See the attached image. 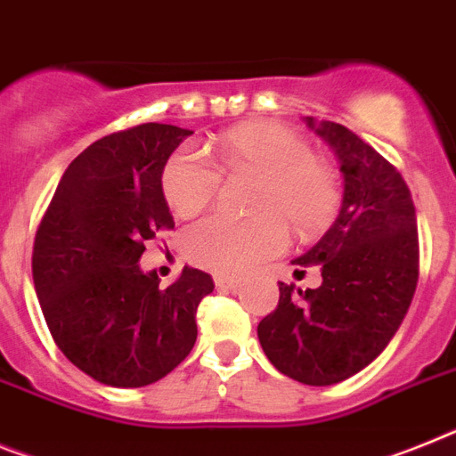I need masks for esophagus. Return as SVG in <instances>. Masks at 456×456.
<instances>
[{"instance_id":"obj_1","label":"esophagus","mask_w":456,"mask_h":456,"mask_svg":"<svg viewBox=\"0 0 456 456\" xmlns=\"http://www.w3.org/2000/svg\"><path fill=\"white\" fill-rule=\"evenodd\" d=\"M214 283H216V288H221V290H235L237 286H240V279H235V276H224V274H216L214 276Z\"/></svg>"}]
</instances>
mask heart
<instances>
[{
    "label": "heart",
    "mask_w": 456,
    "mask_h": 456,
    "mask_svg": "<svg viewBox=\"0 0 456 456\" xmlns=\"http://www.w3.org/2000/svg\"><path fill=\"white\" fill-rule=\"evenodd\" d=\"M228 175H254L260 186L254 198L258 216L235 219L214 214L191 225L184 254L191 263L216 274H244L281 254L286 223L297 237H316L339 212V180L328 163L314 157L305 138L286 126L254 122L231 128L214 142ZM221 170L202 151L180 147L163 166V196L182 216H196L216 198Z\"/></svg>",
    "instance_id": "heart-1"
}]
</instances>
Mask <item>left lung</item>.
I'll return each instance as SVG.
<instances>
[{
  "instance_id": "obj_1",
  "label": "left lung",
  "mask_w": 456,
  "mask_h": 456,
  "mask_svg": "<svg viewBox=\"0 0 456 456\" xmlns=\"http://www.w3.org/2000/svg\"><path fill=\"white\" fill-rule=\"evenodd\" d=\"M306 124L339 159L344 200L321 242L293 260L299 270L316 265L322 283H279L258 339L283 376L321 387L355 376L390 344L418 286L419 247L402 173L350 128L314 117Z\"/></svg>"
}]
</instances>
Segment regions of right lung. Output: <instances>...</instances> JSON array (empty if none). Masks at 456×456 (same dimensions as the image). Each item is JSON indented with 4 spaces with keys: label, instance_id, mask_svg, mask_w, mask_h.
Returning <instances> with one entry per match:
<instances>
[{
    "label": "right lung",
    "instance_id": "add662e5",
    "mask_svg": "<svg viewBox=\"0 0 456 456\" xmlns=\"http://www.w3.org/2000/svg\"><path fill=\"white\" fill-rule=\"evenodd\" d=\"M189 128L140 124L96 140L61 175L38 224L32 274L54 344L110 387L161 380L196 344L212 276L184 267L159 286L138 265L147 240L175 228L161 175Z\"/></svg>",
    "mask_w": 456,
    "mask_h": 456
}]
</instances>
